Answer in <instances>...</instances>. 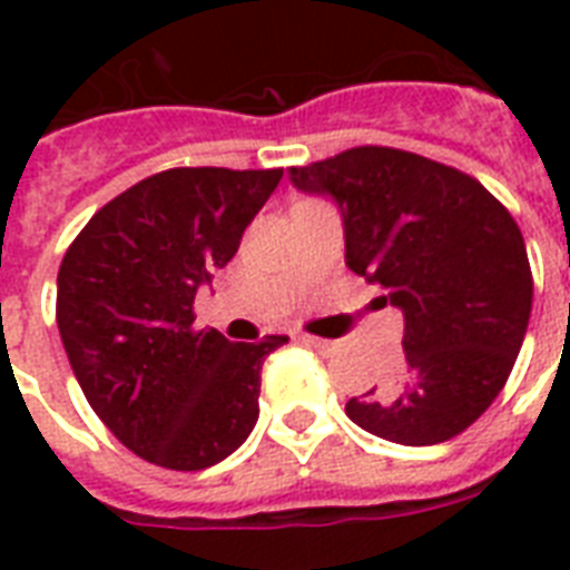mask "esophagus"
Returning a JSON list of instances; mask_svg holds the SVG:
<instances>
[{
  "label": "esophagus",
  "instance_id": "esophagus-1",
  "mask_svg": "<svg viewBox=\"0 0 570 570\" xmlns=\"http://www.w3.org/2000/svg\"><path fill=\"white\" fill-rule=\"evenodd\" d=\"M302 343H304V346L316 348L320 355H331V352L337 348V343H331V340H322V337H311V334H304Z\"/></svg>",
  "mask_w": 570,
  "mask_h": 570
}]
</instances>
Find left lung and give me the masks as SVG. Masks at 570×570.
Segmentation results:
<instances>
[{
  "instance_id": "8db88e82",
  "label": "left lung",
  "mask_w": 570,
  "mask_h": 570,
  "mask_svg": "<svg viewBox=\"0 0 570 570\" xmlns=\"http://www.w3.org/2000/svg\"><path fill=\"white\" fill-rule=\"evenodd\" d=\"M286 174L337 206L346 266L405 320L402 373L348 399V420L402 446L464 432L503 390L530 325V259L509 209L468 174L393 147Z\"/></svg>"
}]
</instances>
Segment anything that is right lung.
Masks as SVG:
<instances>
[{
	"label": "right lung",
	"mask_w": 570,
	"mask_h": 570,
	"mask_svg": "<svg viewBox=\"0 0 570 570\" xmlns=\"http://www.w3.org/2000/svg\"><path fill=\"white\" fill-rule=\"evenodd\" d=\"M284 171L171 168L102 206L58 268V334L109 432L168 470H206L257 425L259 370L286 337L197 331L195 295L233 259Z\"/></svg>",
	"instance_id": "add662e5"
}]
</instances>
